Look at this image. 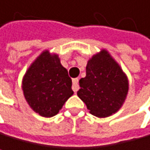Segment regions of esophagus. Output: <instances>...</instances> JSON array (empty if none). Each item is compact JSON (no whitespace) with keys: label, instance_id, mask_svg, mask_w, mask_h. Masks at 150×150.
<instances>
[{"label":"esophagus","instance_id":"obj_1","mask_svg":"<svg viewBox=\"0 0 150 150\" xmlns=\"http://www.w3.org/2000/svg\"><path fill=\"white\" fill-rule=\"evenodd\" d=\"M73 91L74 92V93H76V92L78 91V89H79V86H78V78H74L73 79Z\"/></svg>","mask_w":150,"mask_h":150}]
</instances>
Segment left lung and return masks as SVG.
<instances>
[{"label":"left lung","instance_id":"8db88e82","mask_svg":"<svg viewBox=\"0 0 150 150\" xmlns=\"http://www.w3.org/2000/svg\"><path fill=\"white\" fill-rule=\"evenodd\" d=\"M77 96L92 115L107 118L118 112L128 94L129 81L126 74L107 50L90 57L86 76L79 80Z\"/></svg>","mask_w":150,"mask_h":150}]
</instances>
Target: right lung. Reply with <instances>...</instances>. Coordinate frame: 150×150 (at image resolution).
I'll return each instance as SVG.
<instances>
[{
    "label": "right lung",
    "mask_w": 150,
    "mask_h": 150,
    "mask_svg": "<svg viewBox=\"0 0 150 150\" xmlns=\"http://www.w3.org/2000/svg\"><path fill=\"white\" fill-rule=\"evenodd\" d=\"M25 101L45 118L55 116L74 95L72 79L57 53L45 50L28 68L22 79Z\"/></svg>",
    "instance_id": "1"
}]
</instances>
